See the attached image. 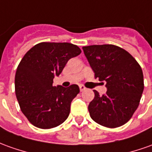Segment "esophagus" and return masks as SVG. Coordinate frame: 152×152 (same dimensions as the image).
Masks as SVG:
<instances>
[{"mask_svg":"<svg viewBox=\"0 0 152 152\" xmlns=\"http://www.w3.org/2000/svg\"><path fill=\"white\" fill-rule=\"evenodd\" d=\"M79 88H80V91H83V90L86 89V88L83 86V85H82V84H81V85H79Z\"/></svg>","mask_w":152,"mask_h":152,"instance_id":"esophagus-1","label":"esophagus"}]
</instances>
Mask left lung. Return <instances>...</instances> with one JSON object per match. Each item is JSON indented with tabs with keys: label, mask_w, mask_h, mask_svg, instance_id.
<instances>
[{
	"label": "left lung",
	"mask_w": 152,
	"mask_h": 152,
	"mask_svg": "<svg viewBox=\"0 0 152 152\" xmlns=\"http://www.w3.org/2000/svg\"><path fill=\"white\" fill-rule=\"evenodd\" d=\"M95 78L106 81L107 93L100 96L94 90L88 105L91 118L109 128L130 120L139 106L144 89L140 64L126 50L113 45L83 47Z\"/></svg>",
	"instance_id": "obj_1"
}]
</instances>
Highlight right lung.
<instances>
[{"mask_svg":"<svg viewBox=\"0 0 152 152\" xmlns=\"http://www.w3.org/2000/svg\"><path fill=\"white\" fill-rule=\"evenodd\" d=\"M80 54L78 46L70 43L41 42L24 55L15 73V90L20 110L32 125L50 129L68 118L79 88L54 87L53 79L70 58Z\"/></svg>","mask_w":152,"mask_h":152,"instance_id":"right-lung-1","label":"right lung"}]
</instances>
